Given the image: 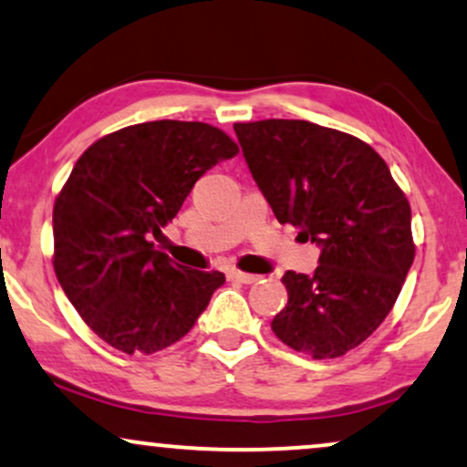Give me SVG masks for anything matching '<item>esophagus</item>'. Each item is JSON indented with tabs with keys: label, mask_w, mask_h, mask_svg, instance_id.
<instances>
[{
	"label": "esophagus",
	"mask_w": 467,
	"mask_h": 467,
	"mask_svg": "<svg viewBox=\"0 0 467 467\" xmlns=\"http://www.w3.org/2000/svg\"><path fill=\"white\" fill-rule=\"evenodd\" d=\"M229 278L232 281H238V283H244V285H251V283L257 281V275H248V272H242V270H232L229 272Z\"/></svg>",
	"instance_id": "obj_1"
}]
</instances>
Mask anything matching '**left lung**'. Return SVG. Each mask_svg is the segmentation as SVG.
Segmentation results:
<instances>
[{
	"label": "left lung",
	"instance_id": "1",
	"mask_svg": "<svg viewBox=\"0 0 467 467\" xmlns=\"http://www.w3.org/2000/svg\"><path fill=\"white\" fill-rule=\"evenodd\" d=\"M253 178L278 223L322 246L313 275L281 278L287 305L272 319L283 343L338 358L378 330L414 262L411 210L371 145L305 119L234 124Z\"/></svg>",
	"mask_w": 467,
	"mask_h": 467
}]
</instances>
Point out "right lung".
I'll return each mask as SVG.
<instances>
[{"label": "right lung", "instance_id": "add662e5", "mask_svg": "<svg viewBox=\"0 0 467 467\" xmlns=\"http://www.w3.org/2000/svg\"><path fill=\"white\" fill-rule=\"evenodd\" d=\"M238 143L216 126L159 119L89 145L53 205V268L81 319L124 354H154L195 326L225 283L156 251L195 182Z\"/></svg>", "mask_w": 467, "mask_h": 467}]
</instances>
